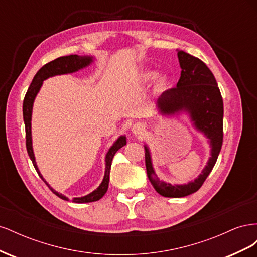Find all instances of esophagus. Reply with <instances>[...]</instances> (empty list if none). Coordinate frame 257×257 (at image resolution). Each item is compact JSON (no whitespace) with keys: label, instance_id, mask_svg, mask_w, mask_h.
I'll return each instance as SVG.
<instances>
[{"label":"esophagus","instance_id":"1","mask_svg":"<svg viewBox=\"0 0 257 257\" xmlns=\"http://www.w3.org/2000/svg\"><path fill=\"white\" fill-rule=\"evenodd\" d=\"M132 132H133V134L136 136H141L144 132H145V126L143 125L142 123H137L134 124L133 127H132Z\"/></svg>","mask_w":257,"mask_h":257}]
</instances>
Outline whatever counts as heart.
<instances>
[{
  "mask_svg": "<svg viewBox=\"0 0 257 257\" xmlns=\"http://www.w3.org/2000/svg\"><path fill=\"white\" fill-rule=\"evenodd\" d=\"M157 75H158L157 72L151 71V69H149V71L144 72V74H143V80L147 81V82L148 81H152L153 79L157 78ZM166 81H167L166 77L165 76H162V77H160V78H159L158 82H159L160 85H164L166 83Z\"/></svg>",
  "mask_w": 257,
  "mask_h": 257,
  "instance_id": "heart-1",
  "label": "heart"
}]
</instances>
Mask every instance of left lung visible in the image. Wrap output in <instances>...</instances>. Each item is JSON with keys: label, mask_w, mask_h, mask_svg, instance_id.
<instances>
[{"label": "left lung", "mask_w": 257, "mask_h": 257, "mask_svg": "<svg viewBox=\"0 0 257 257\" xmlns=\"http://www.w3.org/2000/svg\"><path fill=\"white\" fill-rule=\"evenodd\" d=\"M178 51L181 76L177 87L162 93L157 100V110L163 116L188 114L193 127L203 134L210 146V158L201 174L194 181L170 184L160 180L155 174L149 147L145 145L148 178L160 195L179 198L197 192L211 173L223 144V99L213 74L198 58L183 50Z\"/></svg>", "instance_id": "1"}]
</instances>
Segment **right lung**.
<instances>
[{"label":"right lung","instance_id":"obj_1","mask_svg":"<svg viewBox=\"0 0 257 257\" xmlns=\"http://www.w3.org/2000/svg\"><path fill=\"white\" fill-rule=\"evenodd\" d=\"M93 62H94V57L92 56H77V54H72V56H67V57H60L56 60H53L49 63L45 64L40 71L36 73L34 76V78L31 82L30 87L28 89L27 94L25 96V99H23V106H22V111H23V121H25V125H26V139H27V150L28 154L32 161L33 165L36 169L37 174L40 175V177L43 179L44 182L48 185V188L53 192V194H56L58 197L64 200H69L65 195L61 193H58L56 190H53L51 186L47 183V181L43 178L40 169L37 167L36 161H35V155L33 151V146H32V131H31V121H32V111H33V104L35 97L37 95V93L40 92L43 81L50 78V77L53 76H58V75H66V74H73L80 71L82 68L88 67L91 65ZM126 145V136L125 135H121L118 137V139L112 144V146L109 148V150L107 151L106 157H105V175L103 178V181L100 182L98 185V188L95 189L93 192L85 196L81 197H75L72 201L77 204H84V203H92V201H96L102 198L107 190H108V184H109V175H110V167H111V162L113 159V155L115 152L123 146Z\"/></svg>","mask_w":257,"mask_h":257}]
</instances>
